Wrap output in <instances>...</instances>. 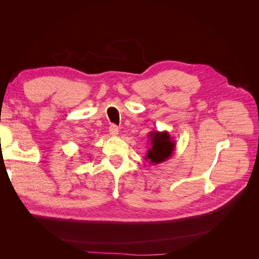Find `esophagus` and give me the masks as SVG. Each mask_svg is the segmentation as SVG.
I'll return each instance as SVG.
<instances>
[{
  "instance_id": "obj_1",
  "label": "esophagus",
  "mask_w": 259,
  "mask_h": 259,
  "mask_svg": "<svg viewBox=\"0 0 259 259\" xmlns=\"http://www.w3.org/2000/svg\"><path fill=\"white\" fill-rule=\"evenodd\" d=\"M109 132H110L111 136H116L117 134H119V127H117L116 125L112 124V125H110V127H109Z\"/></svg>"
}]
</instances>
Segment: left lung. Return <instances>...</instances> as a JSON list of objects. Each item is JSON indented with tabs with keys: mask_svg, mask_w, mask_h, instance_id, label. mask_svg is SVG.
<instances>
[{
	"mask_svg": "<svg viewBox=\"0 0 259 259\" xmlns=\"http://www.w3.org/2000/svg\"><path fill=\"white\" fill-rule=\"evenodd\" d=\"M148 139H150V143H149L150 148L145 156V160L153 165L168 160L174 153L176 144L168 132L152 131L149 133Z\"/></svg>",
	"mask_w": 259,
	"mask_h": 259,
	"instance_id": "1",
	"label": "left lung"
}]
</instances>
